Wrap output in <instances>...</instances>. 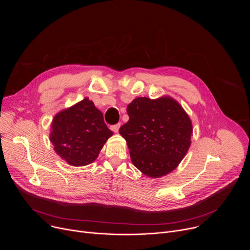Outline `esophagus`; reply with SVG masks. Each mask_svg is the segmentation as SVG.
<instances>
[{
  "mask_svg": "<svg viewBox=\"0 0 250 250\" xmlns=\"http://www.w3.org/2000/svg\"><path fill=\"white\" fill-rule=\"evenodd\" d=\"M120 127H121V124H117V125H115L112 126V130H113L114 132H119Z\"/></svg>",
  "mask_w": 250,
  "mask_h": 250,
  "instance_id": "esophagus-1",
  "label": "esophagus"
}]
</instances>
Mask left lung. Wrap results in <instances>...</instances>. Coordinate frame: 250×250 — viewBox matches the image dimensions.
I'll list each match as a JSON object with an SVG mask.
<instances>
[{
    "label": "left lung",
    "instance_id": "1",
    "mask_svg": "<svg viewBox=\"0 0 250 250\" xmlns=\"http://www.w3.org/2000/svg\"><path fill=\"white\" fill-rule=\"evenodd\" d=\"M129 120L121 126L133 165L150 178L172 172L185 157L193 135L190 117L175 99L135 98L126 108Z\"/></svg>",
    "mask_w": 250,
    "mask_h": 250
}]
</instances>
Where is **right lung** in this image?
Segmentation results:
<instances>
[{"label": "right lung", "mask_w": 250, "mask_h": 250, "mask_svg": "<svg viewBox=\"0 0 250 250\" xmlns=\"http://www.w3.org/2000/svg\"><path fill=\"white\" fill-rule=\"evenodd\" d=\"M112 135L102 112L85 98L54 116L49 139L57 155L78 167L94 162Z\"/></svg>", "instance_id": "1"}]
</instances>
